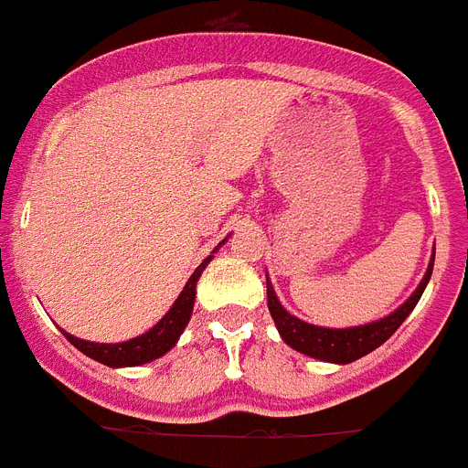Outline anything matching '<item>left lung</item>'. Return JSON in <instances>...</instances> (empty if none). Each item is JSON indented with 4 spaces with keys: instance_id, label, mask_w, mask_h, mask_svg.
Returning a JSON list of instances; mask_svg holds the SVG:
<instances>
[{
    "instance_id": "obj_1",
    "label": "left lung",
    "mask_w": 468,
    "mask_h": 468,
    "mask_svg": "<svg viewBox=\"0 0 468 468\" xmlns=\"http://www.w3.org/2000/svg\"><path fill=\"white\" fill-rule=\"evenodd\" d=\"M433 261L435 253L431 258V265H428L426 275L420 280V284L416 287V292L409 296L395 313H389L385 318L376 320V323H368V325L358 327H318L311 325V323H303L296 315L282 306L280 299L275 296V289L268 280V308L270 315L275 320L277 330H280L282 339L287 342L292 349L301 351L311 358H318V361H327V364H351L356 358L366 356L373 349H378L380 345H385L392 335L397 332V327L407 320V315L416 308L423 289H426L428 280L433 275Z\"/></svg>"
}]
</instances>
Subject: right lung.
Listing matches in <instances>:
<instances>
[{
    "mask_svg": "<svg viewBox=\"0 0 468 468\" xmlns=\"http://www.w3.org/2000/svg\"><path fill=\"white\" fill-rule=\"evenodd\" d=\"M222 243H219V246H222ZM210 261L212 256H207L206 261L200 262L198 268H196V272L188 277L186 287L181 289L179 299L174 301L172 308L167 311V315H165L155 327H150L145 335H141V337H133L129 339V342H119V345H100V342H86V339L73 337L69 332H61L67 335V339L76 346V349L83 351L86 356L100 361V364L112 366V368L141 366L148 364V361H155V358L165 356V354L176 345V339L181 337V332L186 330L193 313V301H196V282H198L200 272L206 270V265Z\"/></svg>",
    "mask_w": 468,
    "mask_h": 468,
    "instance_id": "obj_1",
    "label": "right lung"
}]
</instances>
